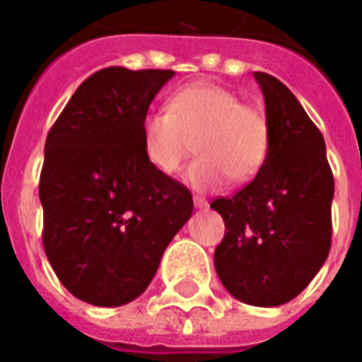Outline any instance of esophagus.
Here are the masks:
<instances>
[{"instance_id": "34e87169", "label": "esophagus", "mask_w": 362, "mask_h": 362, "mask_svg": "<svg viewBox=\"0 0 362 362\" xmlns=\"http://www.w3.org/2000/svg\"><path fill=\"white\" fill-rule=\"evenodd\" d=\"M194 206L199 207V209H204V207H207V199L199 198V196H194Z\"/></svg>"}]
</instances>
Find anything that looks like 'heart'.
Here are the masks:
<instances>
[{"label":"heart","mask_w":362,"mask_h":362,"mask_svg":"<svg viewBox=\"0 0 362 362\" xmlns=\"http://www.w3.org/2000/svg\"><path fill=\"white\" fill-rule=\"evenodd\" d=\"M141 145L156 173L173 176L198 151L186 180L198 189L247 182L267 160L270 127L264 113L237 93L211 82H194L168 98V107L148 111L141 121Z\"/></svg>","instance_id":"obj_1"}]
</instances>
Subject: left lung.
<instances>
[{
  "mask_svg": "<svg viewBox=\"0 0 362 362\" xmlns=\"http://www.w3.org/2000/svg\"><path fill=\"white\" fill-rule=\"evenodd\" d=\"M255 78L267 105L269 155L245 188L211 202L225 221L214 262L233 298L272 308L294 300L329 255L333 174L323 135L294 93L274 76Z\"/></svg>",
  "mask_w": 362,
  "mask_h": 362,
  "instance_id": "8db88e82",
  "label": "left lung"
}]
</instances>
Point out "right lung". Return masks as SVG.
Returning a JSON list of instances; mask_svg holds the SVG:
<instances>
[{"label": "right lung", "instance_id": "right-lung-1", "mask_svg": "<svg viewBox=\"0 0 362 362\" xmlns=\"http://www.w3.org/2000/svg\"><path fill=\"white\" fill-rule=\"evenodd\" d=\"M173 70L103 68L50 127L39 196L58 280L102 308L133 302L192 216L189 189L146 163L141 121Z\"/></svg>", "mask_w": 362, "mask_h": 362}]
</instances>
